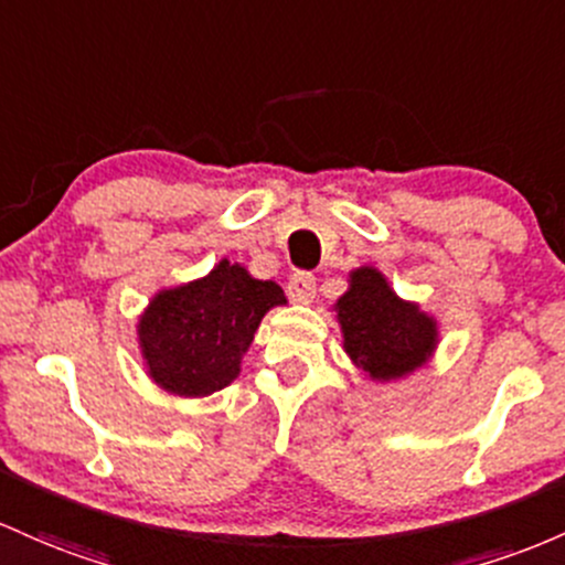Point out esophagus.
Masks as SVG:
<instances>
[{
    "label": "esophagus",
    "mask_w": 565,
    "mask_h": 565,
    "mask_svg": "<svg viewBox=\"0 0 565 565\" xmlns=\"http://www.w3.org/2000/svg\"><path fill=\"white\" fill-rule=\"evenodd\" d=\"M317 290V280L307 271H299L288 280V296L294 303H312Z\"/></svg>",
    "instance_id": "1"
}]
</instances>
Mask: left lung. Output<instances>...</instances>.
Instances as JSON below:
<instances>
[{
  "label": "left lung",
  "mask_w": 565,
  "mask_h": 565,
  "mask_svg": "<svg viewBox=\"0 0 565 565\" xmlns=\"http://www.w3.org/2000/svg\"><path fill=\"white\" fill-rule=\"evenodd\" d=\"M350 288L333 303L347 358L376 384L414 376L435 358L440 322L419 301L401 299L384 271L365 264L350 271Z\"/></svg>",
  "instance_id": "left-lung-1"
}]
</instances>
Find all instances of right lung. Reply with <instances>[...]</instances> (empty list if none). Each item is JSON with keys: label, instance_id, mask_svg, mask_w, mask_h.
Listing matches in <instances>:
<instances>
[{"label": "right lung", "instance_id": "right-lung-1", "mask_svg": "<svg viewBox=\"0 0 565 565\" xmlns=\"http://www.w3.org/2000/svg\"><path fill=\"white\" fill-rule=\"evenodd\" d=\"M285 303L280 285L221 258L198 280L157 290L138 315L146 373L168 395H213L239 376L264 315Z\"/></svg>", "mask_w": 565, "mask_h": 565}]
</instances>
